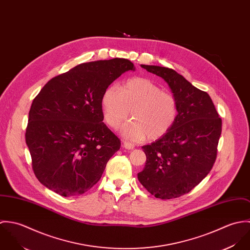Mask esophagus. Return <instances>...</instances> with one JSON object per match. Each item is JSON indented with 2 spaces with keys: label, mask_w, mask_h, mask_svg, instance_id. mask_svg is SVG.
Instances as JSON below:
<instances>
[{
  "label": "esophagus",
  "mask_w": 250,
  "mask_h": 250,
  "mask_svg": "<svg viewBox=\"0 0 250 250\" xmlns=\"http://www.w3.org/2000/svg\"><path fill=\"white\" fill-rule=\"evenodd\" d=\"M123 147L126 148V149H129V150H132L135 148V145L133 143H128V142H124L123 143Z\"/></svg>",
  "instance_id": "34e87169"
}]
</instances>
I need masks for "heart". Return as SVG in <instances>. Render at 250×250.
Wrapping results in <instances>:
<instances>
[{"label": "heart", "mask_w": 250, "mask_h": 250, "mask_svg": "<svg viewBox=\"0 0 250 250\" xmlns=\"http://www.w3.org/2000/svg\"><path fill=\"white\" fill-rule=\"evenodd\" d=\"M101 102L105 121L113 129L128 118L131 109L133 120L122 126L121 134L134 142L164 137L178 117L176 97L147 78H134L119 87H107Z\"/></svg>", "instance_id": "b5f03b06"}]
</instances>
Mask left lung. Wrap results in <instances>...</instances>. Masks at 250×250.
Listing matches in <instances>:
<instances>
[{
  "instance_id": "8db88e82",
  "label": "left lung",
  "mask_w": 250,
  "mask_h": 250,
  "mask_svg": "<svg viewBox=\"0 0 250 250\" xmlns=\"http://www.w3.org/2000/svg\"><path fill=\"white\" fill-rule=\"evenodd\" d=\"M142 67L167 83L178 101L179 112L167 135L143 146L146 163L138 178L155 197L176 198L189 192L211 171L221 134V118L209 94L175 70L157 65Z\"/></svg>"
}]
</instances>
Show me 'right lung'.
<instances>
[{"mask_svg":"<svg viewBox=\"0 0 250 250\" xmlns=\"http://www.w3.org/2000/svg\"><path fill=\"white\" fill-rule=\"evenodd\" d=\"M125 59L79 64L51 79L33 101L26 130L38 181L62 196L86 192L101 178L120 140L103 122L102 96L121 74Z\"/></svg>","mask_w":250,"mask_h":250,"instance_id":"obj_1","label":"right lung"}]
</instances>
